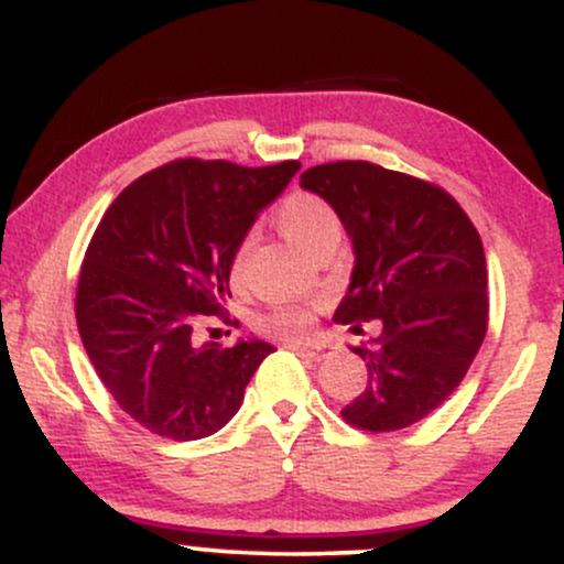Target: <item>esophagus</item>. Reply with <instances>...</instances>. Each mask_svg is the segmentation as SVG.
<instances>
[{"instance_id":"obj_1","label":"esophagus","mask_w":564,"mask_h":564,"mask_svg":"<svg viewBox=\"0 0 564 564\" xmlns=\"http://www.w3.org/2000/svg\"><path fill=\"white\" fill-rule=\"evenodd\" d=\"M288 349H293L295 354H301V357H308V359H325L327 354L333 349L327 344H319V340H290Z\"/></svg>"}]
</instances>
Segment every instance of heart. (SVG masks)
Masks as SVG:
<instances>
[{
	"label": "heart",
	"instance_id": "heart-1",
	"mask_svg": "<svg viewBox=\"0 0 564 564\" xmlns=\"http://www.w3.org/2000/svg\"><path fill=\"white\" fill-rule=\"evenodd\" d=\"M276 229L295 250L312 258L316 252L333 248L340 242V218L338 213L327 205L325 199L316 194H293L280 205L274 215ZM242 271V252H237L231 263V276L239 280ZM314 319V308L308 303H288V306H276L261 319V327L269 333L284 335V338H295V335L306 333Z\"/></svg>",
	"mask_w": 564,
	"mask_h": 564
}]
</instances>
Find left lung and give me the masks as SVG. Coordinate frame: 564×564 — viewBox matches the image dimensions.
<instances>
[{
    "instance_id": "1",
    "label": "left lung",
    "mask_w": 564,
    "mask_h": 564,
    "mask_svg": "<svg viewBox=\"0 0 564 564\" xmlns=\"http://www.w3.org/2000/svg\"><path fill=\"white\" fill-rule=\"evenodd\" d=\"M301 186L338 213L354 245L335 322L381 333L351 349L367 386L340 410L365 432L408 429L458 389L487 333L482 239L445 188L372 162L316 164Z\"/></svg>"
}]
</instances>
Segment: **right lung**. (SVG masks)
Listing matches in <instances>:
<instances>
[{
	"instance_id": "right-lung-1",
	"label": "right lung",
	"mask_w": 564,
	"mask_h": 564,
	"mask_svg": "<svg viewBox=\"0 0 564 564\" xmlns=\"http://www.w3.org/2000/svg\"><path fill=\"white\" fill-rule=\"evenodd\" d=\"M301 162L242 167L175 160L132 181L95 229L77 284V327L109 394L132 421L175 442L224 429L265 340H194L229 299L234 256Z\"/></svg>"
}]
</instances>
